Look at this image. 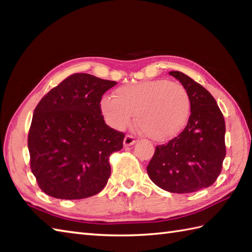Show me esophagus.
Here are the masks:
<instances>
[{"label":"esophagus","instance_id":"34e87169","mask_svg":"<svg viewBox=\"0 0 252 252\" xmlns=\"http://www.w3.org/2000/svg\"><path fill=\"white\" fill-rule=\"evenodd\" d=\"M135 142L136 141L134 140V137H133L132 135H126L125 140H123V145H125L126 147H127V146L133 145V144H134Z\"/></svg>","mask_w":252,"mask_h":252}]
</instances>
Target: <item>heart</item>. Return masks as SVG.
Segmentation results:
<instances>
[{
    "instance_id": "1",
    "label": "heart",
    "mask_w": 252,
    "mask_h": 252,
    "mask_svg": "<svg viewBox=\"0 0 252 252\" xmlns=\"http://www.w3.org/2000/svg\"><path fill=\"white\" fill-rule=\"evenodd\" d=\"M100 110L114 129L123 130L136 115L142 134L155 142H167L178 136L189 123L191 100L185 87L167 79L123 85L115 96L100 100Z\"/></svg>"
}]
</instances>
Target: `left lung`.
<instances>
[{"instance_id":"8db88e82","label":"left lung","mask_w":252,"mask_h":252,"mask_svg":"<svg viewBox=\"0 0 252 252\" xmlns=\"http://www.w3.org/2000/svg\"><path fill=\"white\" fill-rule=\"evenodd\" d=\"M189 92L191 111L180 134L158 145L147 165L151 180L176 194L197 191L215 183L226 155L225 121L213 96L185 73L170 71Z\"/></svg>"}]
</instances>
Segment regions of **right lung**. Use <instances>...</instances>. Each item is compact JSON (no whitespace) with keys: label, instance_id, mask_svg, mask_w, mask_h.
<instances>
[{"label":"right lung","instance_id":"right-lung-1","mask_svg":"<svg viewBox=\"0 0 252 252\" xmlns=\"http://www.w3.org/2000/svg\"><path fill=\"white\" fill-rule=\"evenodd\" d=\"M117 84L89 73H73L36 105L28 148L30 168L45 194L58 199H83L104 189L109 157L123 147L125 133L101 115V96Z\"/></svg>","mask_w":252,"mask_h":252}]
</instances>
